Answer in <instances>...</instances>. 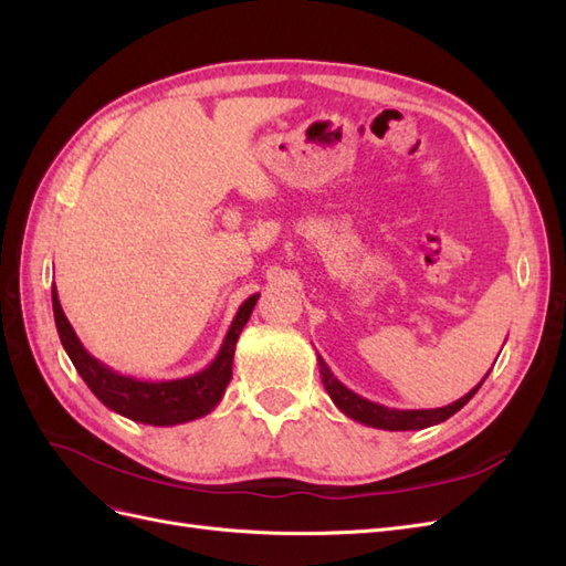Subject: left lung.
I'll return each mask as SVG.
<instances>
[{"instance_id": "8db88e82", "label": "left lung", "mask_w": 566, "mask_h": 566, "mask_svg": "<svg viewBox=\"0 0 566 566\" xmlns=\"http://www.w3.org/2000/svg\"><path fill=\"white\" fill-rule=\"evenodd\" d=\"M318 361V368H321V380L325 385V391L331 394L333 403L345 413L347 418L361 422V424H368V427H378V430H389V432H406V430H424V427H432V424H439L443 420H449L453 413H458V410L465 406L476 389L484 385V380L489 378V373L484 375V380L479 382L476 387H472L465 397L443 406V408H422V410H399V408H389V406H382V403H375V401H368L364 397H358L356 391H352L349 387L342 385L335 375L331 373V368L325 366V361L321 358V354L316 356Z\"/></svg>"}]
</instances>
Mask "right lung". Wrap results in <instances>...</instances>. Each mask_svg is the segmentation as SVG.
<instances>
[{
    "label": "right lung",
    "instance_id": "add662e5",
    "mask_svg": "<svg viewBox=\"0 0 566 566\" xmlns=\"http://www.w3.org/2000/svg\"><path fill=\"white\" fill-rule=\"evenodd\" d=\"M260 295L248 297L238 314L233 316L231 328L221 342V349L214 356V361L202 368L200 373L191 375V378L181 380H163V382H146L136 380L132 375H123L106 364H101L94 358L80 337L75 335L71 321L65 318L56 285L51 287V304H54V321L56 331L61 337V345L65 354L71 356L73 366L82 375V380L94 391V397L108 406L115 413L125 416L134 422L156 424V427H172L181 422H191L202 416H208L210 410L221 401L227 391V385L231 382V368H233V354L235 342L245 323L254 310Z\"/></svg>",
    "mask_w": 566,
    "mask_h": 566
}]
</instances>
